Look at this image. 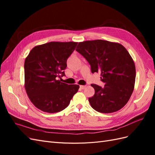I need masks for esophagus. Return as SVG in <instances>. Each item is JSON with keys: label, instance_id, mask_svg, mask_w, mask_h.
<instances>
[{"label": "esophagus", "instance_id": "1", "mask_svg": "<svg viewBox=\"0 0 155 155\" xmlns=\"http://www.w3.org/2000/svg\"><path fill=\"white\" fill-rule=\"evenodd\" d=\"M86 85H80V88H81V89H85V88H86Z\"/></svg>", "mask_w": 155, "mask_h": 155}]
</instances>
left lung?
Returning a JSON list of instances; mask_svg holds the SVG:
<instances>
[{"instance_id":"8db88e82","label":"left lung","mask_w":155,"mask_h":155,"mask_svg":"<svg viewBox=\"0 0 155 155\" xmlns=\"http://www.w3.org/2000/svg\"><path fill=\"white\" fill-rule=\"evenodd\" d=\"M76 50L91 65L92 73H100L104 87L91 86L95 94L88 98L91 107L101 113H112L124 107L133 92L136 69L133 60L124 46L105 40L79 43Z\"/></svg>"}]
</instances>
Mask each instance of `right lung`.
Listing matches in <instances>:
<instances>
[{
  "instance_id": "right-lung-1",
  "label": "right lung",
  "mask_w": 155,
  "mask_h": 155,
  "mask_svg": "<svg viewBox=\"0 0 155 155\" xmlns=\"http://www.w3.org/2000/svg\"><path fill=\"white\" fill-rule=\"evenodd\" d=\"M75 42H50L36 46L25 61V87L37 109L55 113L67 108L79 86L61 82L67 61L76 48Z\"/></svg>"
}]
</instances>
